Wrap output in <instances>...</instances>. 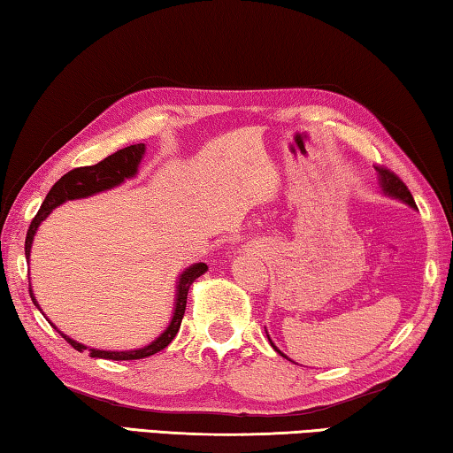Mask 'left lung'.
Returning a JSON list of instances; mask_svg holds the SVG:
<instances>
[{"label":"left lung","mask_w":453,"mask_h":453,"mask_svg":"<svg viewBox=\"0 0 453 453\" xmlns=\"http://www.w3.org/2000/svg\"><path fill=\"white\" fill-rule=\"evenodd\" d=\"M375 170H377V180H380V188H381V192H383L385 196L395 198V200H399V203L411 206V209H418V206H415V200L411 196V192L407 190L405 184L399 180V178L394 173H389V170H385V168H375ZM266 339H269V343H271L273 349H275L279 355H283V357H287V355L280 351L275 343H273V339L269 337V333H266ZM288 361H291V359H288Z\"/></svg>","instance_id":"8db88e82"}]
</instances>
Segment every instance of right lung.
I'll return each instance as SVG.
<instances>
[{
	"label": "right lung",
	"instance_id": "1",
	"mask_svg": "<svg viewBox=\"0 0 453 453\" xmlns=\"http://www.w3.org/2000/svg\"><path fill=\"white\" fill-rule=\"evenodd\" d=\"M146 154V146L144 144H132L126 146L122 150H118L114 154H110L108 158H104L102 162L94 166H84V168H73L68 174H64L59 180L51 187L48 192L46 200H43L38 214L29 225V231L26 236V258L29 261V253H32V244H34V236L38 233V228L43 220H46L51 211L58 209L59 204L68 203V200H78V198H88L98 195V192L110 190L120 187L122 182L128 180V178H134L138 174L140 162H142ZM209 271V266L204 263H195L184 269L180 275L176 279V293H174V309H173V317H170V323L166 325V329L160 333V335L150 341V343L144 347H138V349H128V351H106V349H94V347H86L73 341L72 337L64 335L54 323V329H58L59 335H62L68 343L73 347V349L84 353L90 351V357L96 359H112V361H132V359H144L150 357V355L158 353L162 349H166L170 345V341L176 337L178 329H180L182 317H184V309H187V296H188V288L195 280L204 275ZM29 295H32L34 305L40 309L38 301H35L32 285H29ZM42 311V309H40Z\"/></svg>",
	"mask_w": 453,
	"mask_h": 453
}]
</instances>
